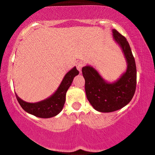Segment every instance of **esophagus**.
Wrapping results in <instances>:
<instances>
[{"mask_svg":"<svg viewBox=\"0 0 155 155\" xmlns=\"http://www.w3.org/2000/svg\"><path fill=\"white\" fill-rule=\"evenodd\" d=\"M83 65H84V63L82 61L79 62V63H78L77 65H76L77 69L79 70L80 73H81V72H82V67H83Z\"/></svg>","mask_w":155,"mask_h":155,"instance_id":"34e87169","label":"esophagus"}]
</instances>
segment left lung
<instances>
[{
	"label": "left lung",
	"mask_w": 155,
	"mask_h": 155,
	"mask_svg": "<svg viewBox=\"0 0 155 155\" xmlns=\"http://www.w3.org/2000/svg\"><path fill=\"white\" fill-rule=\"evenodd\" d=\"M112 31L126 59V71L116 81L108 82L92 66L86 65L82 69L88 101L94 109L101 112H111L124 107L131 101L136 90L137 69L131 48L123 35L115 29Z\"/></svg>",
	"instance_id": "left-lung-1"
}]
</instances>
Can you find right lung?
Returning a JSON list of instances; mask_svg holds the SVG:
<instances>
[{"label":"right lung","mask_w":155,"mask_h":155,"mask_svg":"<svg viewBox=\"0 0 155 155\" xmlns=\"http://www.w3.org/2000/svg\"><path fill=\"white\" fill-rule=\"evenodd\" d=\"M78 74L79 71L76 67L72 68L66 73L57 90L51 96L42 101L34 103L27 102L21 99L15 93L16 98L21 107L28 113L41 118L55 117L63 110L65 102L66 92L71 85L74 78Z\"/></svg>","instance_id":"add662e5"}]
</instances>
